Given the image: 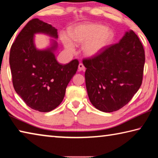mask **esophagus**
Wrapping results in <instances>:
<instances>
[{
	"label": "esophagus",
	"instance_id": "obj_1",
	"mask_svg": "<svg viewBox=\"0 0 158 158\" xmlns=\"http://www.w3.org/2000/svg\"><path fill=\"white\" fill-rule=\"evenodd\" d=\"M78 70L80 71H85V67L84 66V65L82 64H79L78 65Z\"/></svg>",
	"mask_w": 158,
	"mask_h": 158
}]
</instances>
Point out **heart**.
<instances>
[{
	"mask_svg": "<svg viewBox=\"0 0 158 158\" xmlns=\"http://www.w3.org/2000/svg\"><path fill=\"white\" fill-rule=\"evenodd\" d=\"M114 38V32L110 28L92 23L77 25L70 31V35L62 33L60 36L62 43L69 52L76 50L73 41L77 44L85 43L82 51L89 57L100 55L113 43Z\"/></svg>",
	"mask_w": 158,
	"mask_h": 158,
	"instance_id": "heart-1",
	"label": "heart"
}]
</instances>
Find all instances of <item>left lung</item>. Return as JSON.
<instances>
[{
	"instance_id": "8db88e82",
	"label": "left lung",
	"mask_w": 158,
	"mask_h": 158,
	"mask_svg": "<svg viewBox=\"0 0 158 158\" xmlns=\"http://www.w3.org/2000/svg\"><path fill=\"white\" fill-rule=\"evenodd\" d=\"M90 102L98 110H118L132 99L143 79L145 52L138 36L126 31L118 43L82 61Z\"/></svg>"
}]
</instances>
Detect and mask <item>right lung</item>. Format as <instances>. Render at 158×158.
<instances>
[{"instance_id": "1", "label": "right lung", "mask_w": 158, "mask_h": 158, "mask_svg": "<svg viewBox=\"0 0 158 158\" xmlns=\"http://www.w3.org/2000/svg\"><path fill=\"white\" fill-rule=\"evenodd\" d=\"M43 33L57 39V29L38 19L28 22L17 35L10 52V65L15 92L28 106L40 112H50L64 99L69 82L76 74L78 61L59 64L55 52L57 42L36 48L34 36Z\"/></svg>"}]
</instances>
